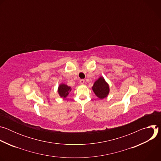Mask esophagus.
Returning <instances> with one entry per match:
<instances>
[{"label": "esophagus", "instance_id": "1", "mask_svg": "<svg viewBox=\"0 0 161 161\" xmlns=\"http://www.w3.org/2000/svg\"><path fill=\"white\" fill-rule=\"evenodd\" d=\"M80 84L83 85V84H84V83H85V80H83V79H81V80H80Z\"/></svg>", "mask_w": 161, "mask_h": 161}]
</instances>
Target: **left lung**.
<instances>
[{
	"mask_svg": "<svg viewBox=\"0 0 161 161\" xmlns=\"http://www.w3.org/2000/svg\"><path fill=\"white\" fill-rule=\"evenodd\" d=\"M96 96L100 99L106 98L109 93V86L103 76L99 77L92 87Z\"/></svg>",
	"mask_w": 161,
	"mask_h": 161,
	"instance_id": "obj_1",
	"label": "left lung"
}]
</instances>
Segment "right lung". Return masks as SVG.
Instances as JSON below:
<instances>
[{
  "instance_id": "right-lung-1",
  "label": "right lung",
  "mask_w": 161,
  "mask_h": 161,
  "mask_svg": "<svg viewBox=\"0 0 161 161\" xmlns=\"http://www.w3.org/2000/svg\"><path fill=\"white\" fill-rule=\"evenodd\" d=\"M71 91V87L65 84L61 83L58 88V93L60 97L65 99Z\"/></svg>"
}]
</instances>
